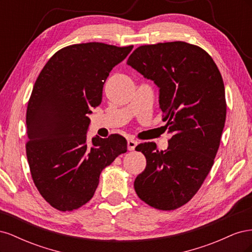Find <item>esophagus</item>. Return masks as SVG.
Segmentation results:
<instances>
[{
	"instance_id": "obj_1",
	"label": "esophagus",
	"mask_w": 252,
	"mask_h": 252,
	"mask_svg": "<svg viewBox=\"0 0 252 252\" xmlns=\"http://www.w3.org/2000/svg\"><path fill=\"white\" fill-rule=\"evenodd\" d=\"M136 145H138V142L132 140V139H129V140L127 141L128 150H134V148L136 147Z\"/></svg>"
}]
</instances>
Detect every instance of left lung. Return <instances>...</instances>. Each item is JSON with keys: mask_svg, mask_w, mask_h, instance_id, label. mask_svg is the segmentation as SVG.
I'll use <instances>...</instances> for the list:
<instances>
[{"mask_svg": "<svg viewBox=\"0 0 252 252\" xmlns=\"http://www.w3.org/2000/svg\"><path fill=\"white\" fill-rule=\"evenodd\" d=\"M127 64L159 88L163 121L172 133L164 151L154 142L135 147L147 164L134 190L151 207L177 209L197 192L217 156L226 120L222 75L204 49L181 41L140 46Z\"/></svg>", "mask_w": 252, "mask_h": 252, "instance_id": "8db88e82", "label": "left lung"}]
</instances>
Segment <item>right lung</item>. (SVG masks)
Instances as JSON below:
<instances>
[{
    "label": "right lung",
    "mask_w": 252,
    "mask_h": 252,
    "mask_svg": "<svg viewBox=\"0 0 252 252\" xmlns=\"http://www.w3.org/2000/svg\"><path fill=\"white\" fill-rule=\"evenodd\" d=\"M132 48L70 45L49 59L35 81L26 112V155L34 185L53 208L71 211L90 201L102 170L127 151L122 135H95L87 143V130L109 72Z\"/></svg>",
    "instance_id": "obj_1"
}]
</instances>
